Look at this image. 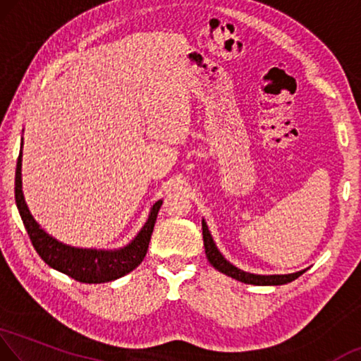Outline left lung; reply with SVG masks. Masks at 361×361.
Here are the masks:
<instances>
[{"label": "left lung", "mask_w": 361, "mask_h": 361, "mask_svg": "<svg viewBox=\"0 0 361 361\" xmlns=\"http://www.w3.org/2000/svg\"><path fill=\"white\" fill-rule=\"evenodd\" d=\"M202 229H203V243H204V253H207L208 262L212 263L216 269L221 271L227 276L234 277L237 281L245 282V284H253V286H282L287 284V282H292L293 279H297L298 276H302L305 271H300V273H293V274H274V276H258V274H250L245 273V271L235 268L234 264H231L227 259L219 253L218 247L214 245L213 237L209 234L208 226L204 221H202Z\"/></svg>", "instance_id": "8db88e82"}]
</instances>
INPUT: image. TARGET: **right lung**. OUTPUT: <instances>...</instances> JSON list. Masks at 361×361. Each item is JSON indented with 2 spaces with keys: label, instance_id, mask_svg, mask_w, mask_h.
Instances as JSON below:
<instances>
[{
  "label": "right lung",
  "instance_id": "obj_1",
  "mask_svg": "<svg viewBox=\"0 0 361 361\" xmlns=\"http://www.w3.org/2000/svg\"><path fill=\"white\" fill-rule=\"evenodd\" d=\"M22 152L19 153L18 166H16V203H18L20 218L24 221L27 234L37 253L40 255L43 262L51 268L68 274L72 279L85 282V284H99V282H109L123 277L130 271H134L143 262L148 252V243L153 234V227L157 223V216L163 202L159 200L153 204L152 213L143 229L132 240L129 245L114 252L104 250H87V248H74L64 245L53 237H49L27 208L24 193H22Z\"/></svg>",
  "mask_w": 361,
  "mask_h": 361
}]
</instances>
